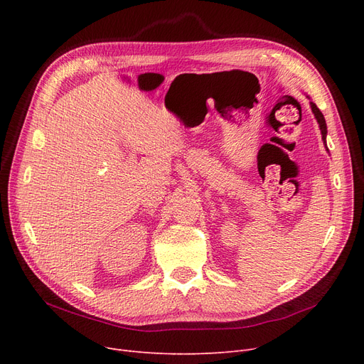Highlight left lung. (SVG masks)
I'll use <instances>...</instances> for the list:
<instances>
[{
	"instance_id": "8db88e82",
	"label": "left lung",
	"mask_w": 364,
	"mask_h": 364,
	"mask_svg": "<svg viewBox=\"0 0 364 364\" xmlns=\"http://www.w3.org/2000/svg\"><path fill=\"white\" fill-rule=\"evenodd\" d=\"M311 105V110H313V113H314V117H316V119H317V122H318V127H320V131H321V137H323V141L326 143V134H328V128H326V121H324V117H323V113L320 112V109L316 106V103H310Z\"/></svg>"
}]
</instances>
